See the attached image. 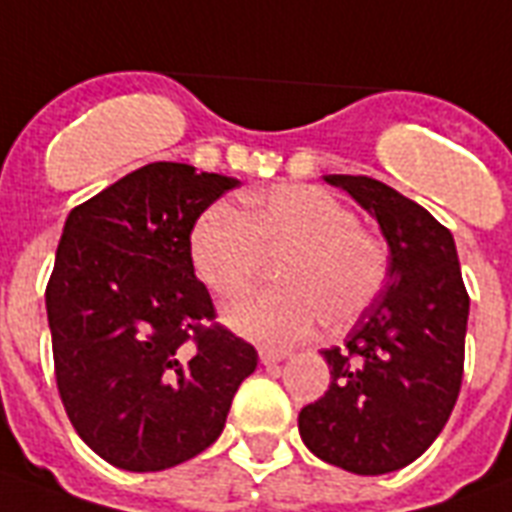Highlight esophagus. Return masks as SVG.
Segmentation results:
<instances>
[{
  "mask_svg": "<svg viewBox=\"0 0 512 512\" xmlns=\"http://www.w3.org/2000/svg\"><path fill=\"white\" fill-rule=\"evenodd\" d=\"M289 352L286 350H276V347H260V363L263 365H273V363H281L286 360Z\"/></svg>",
  "mask_w": 512,
  "mask_h": 512,
  "instance_id": "34e87169",
  "label": "esophagus"
}]
</instances>
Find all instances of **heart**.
Wrapping results in <instances>:
<instances>
[{
    "label": "heart",
    "instance_id": "1",
    "mask_svg": "<svg viewBox=\"0 0 512 512\" xmlns=\"http://www.w3.org/2000/svg\"><path fill=\"white\" fill-rule=\"evenodd\" d=\"M191 265L220 299L257 284L270 257L284 286L231 307L226 323L263 344H297L321 326L352 323L384 289L389 252L357 226V215L318 186H276L252 199L249 213L215 202L189 236Z\"/></svg>",
    "mask_w": 512,
    "mask_h": 512
}]
</instances>
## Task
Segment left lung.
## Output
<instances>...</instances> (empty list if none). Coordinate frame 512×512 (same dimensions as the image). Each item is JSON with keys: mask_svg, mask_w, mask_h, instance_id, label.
Returning a JSON list of instances; mask_svg holds the SVG:
<instances>
[{"mask_svg": "<svg viewBox=\"0 0 512 512\" xmlns=\"http://www.w3.org/2000/svg\"><path fill=\"white\" fill-rule=\"evenodd\" d=\"M323 181L376 220L389 247V276L342 347L321 352L331 384L302 407L299 436L315 458L381 476L421 458L450 418L471 299L455 239L429 210L376 178Z\"/></svg>", "mask_w": 512, "mask_h": 512, "instance_id": "left-lung-1", "label": "left lung"}]
</instances>
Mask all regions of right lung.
I'll list each match as a JSON object with an SVG mask.
<instances>
[{
  "instance_id": "obj_1",
  "label": "right lung",
  "mask_w": 512,
  "mask_h": 512,
  "mask_svg": "<svg viewBox=\"0 0 512 512\" xmlns=\"http://www.w3.org/2000/svg\"><path fill=\"white\" fill-rule=\"evenodd\" d=\"M239 178L149 162L73 207L47 284L54 376L83 442L115 468L165 471L226 426L257 350L213 321L194 276L197 218Z\"/></svg>"
}]
</instances>
